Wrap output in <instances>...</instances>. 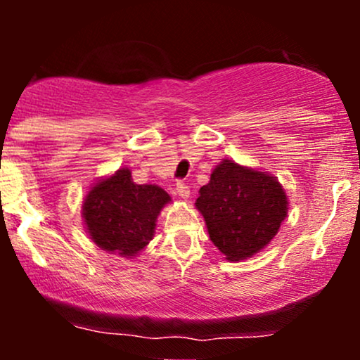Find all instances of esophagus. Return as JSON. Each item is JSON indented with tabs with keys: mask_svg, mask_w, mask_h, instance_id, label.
I'll return each mask as SVG.
<instances>
[{
	"mask_svg": "<svg viewBox=\"0 0 360 360\" xmlns=\"http://www.w3.org/2000/svg\"><path fill=\"white\" fill-rule=\"evenodd\" d=\"M176 193L179 194L181 198H184V200H188L189 194H191V191H189V186L183 183V181H177L176 183Z\"/></svg>",
	"mask_w": 360,
	"mask_h": 360,
	"instance_id": "34e87169",
	"label": "esophagus"
}]
</instances>
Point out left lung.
Instances as JSON below:
<instances>
[{"label": "left lung", "instance_id": "8db88e82", "mask_svg": "<svg viewBox=\"0 0 360 360\" xmlns=\"http://www.w3.org/2000/svg\"><path fill=\"white\" fill-rule=\"evenodd\" d=\"M196 208L210 238L229 260H243L269 243L286 218L288 198L278 179L223 160L200 189Z\"/></svg>", "mask_w": 360, "mask_h": 360}]
</instances>
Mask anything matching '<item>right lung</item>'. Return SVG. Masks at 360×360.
<instances>
[{
	"mask_svg": "<svg viewBox=\"0 0 360 360\" xmlns=\"http://www.w3.org/2000/svg\"><path fill=\"white\" fill-rule=\"evenodd\" d=\"M171 196L154 184H135L130 169L103 179L82 205L86 226L103 250L135 255L154 237L155 220Z\"/></svg>",
	"mask_w": 360,
	"mask_h": 360,
	"instance_id": "right-lung-1",
	"label": "right lung"
}]
</instances>
